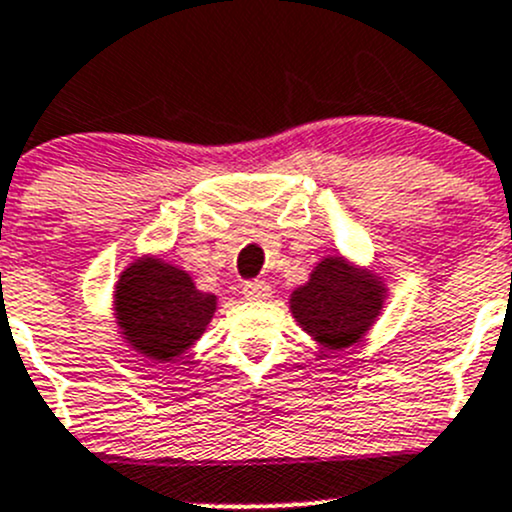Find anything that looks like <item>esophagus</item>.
I'll return each instance as SVG.
<instances>
[{
  "instance_id": "1",
  "label": "esophagus",
  "mask_w": 512,
  "mask_h": 512,
  "mask_svg": "<svg viewBox=\"0 0 512 512\" xmlns=\"http://www.w3.org/2000/svg\"><path fill=\"white\" fill-rule=\"evenodd\" d=\"M242 294H245V299H250V302H265V299L272 297V289L267 282H247L245 287H242Z\"/></svg>"
}]
</instances>
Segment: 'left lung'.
Returning <instances> with one entry per match:
<instances>
[{
	"label": "left lung",
	"mask_w": 512,
	"mask_h": 512,
	"mask_svg": "<svg viewBox=\"0 0 512 512\" xmlns=\"http://www.w3.org/2000/svg\"><path fill=\"white\" fill-rule=\"evenodd\" d=\"M384 277L344 255H327L314 265L309 280L289 294L294 322L327 352L352 349L384 312Z\"/></svg>",
	"instance_id": "obj_1"
}]
</instances>
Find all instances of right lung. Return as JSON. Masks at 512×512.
<instances>
[{
    "instance_id": "right-lung-1",
    "label": "right lung",
    "mask_w": 512,
    "mask_h": 512,
    "mask_svg": "<svg viewBox=\"0 0 512 512\" xmlns=\"http://www.w3.org/2000/svg\"><path fill=\"white\" fill-rule=\"evenodd\" d=\"M111 307L126 347L151 364H173L203 337L218 297L195 287L183 267L148 252L118 275Z\"/></svg>"
}]
</instances>
